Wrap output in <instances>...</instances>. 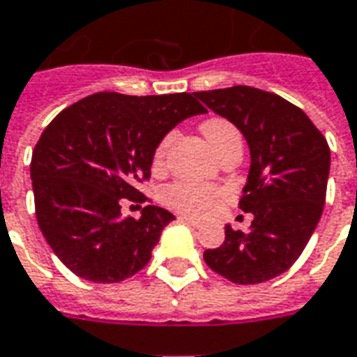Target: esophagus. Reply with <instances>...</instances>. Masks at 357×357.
Here are the masks:
<instances>
[{
  "instance_id": "34e87169",
  "label": "esophagus",
  "mask_w": 357,
  "mask_h": 357,
  "mask_svg": "<svg viewBox=\"0 0 357 357\" xmlns=\"http://www.w3.org/2000/svg\"><path fill=\"white\" fill-rule=\"evenodd\" d=\"M179 221L187 222V225H190V227H195V228L202 227V221H198V219H192V217H187V215H179Z\"/></svg>"
}]
</instances>
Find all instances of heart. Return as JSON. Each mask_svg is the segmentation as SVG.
<instances>
[{
    "mask_svg": "<svg viewBox=\"0 0 357 357\" xmlns=\"http://www.w3.org/2000/svg\"><path fill=\"white\" fill-rule=\"evenodd\" d=\"M200 129H202L204 138L208 140V144L217 155L221 153L228 144L241 142L239 130L230 121L222 118L208 119V121H204ZM174 140H176V132H167L155 146L153 170H157V172L165 170V167H167L168 153H170ZM222 195L225 192L221 189L211 187V185L195 183V181H174L162 189L160 200L165 206L178 211V213L198 217V215L208 213L209 209L221 200Z\"/></svg>",
    "mask_w": 357,
    "mask_h": 357,
    "instance_id": "heart-1",
    "label": "heart"
}]
</instances>
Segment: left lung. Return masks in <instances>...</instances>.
Listing matches in <instances>:
<instances>
[{
    "label": "left lung",
    "instance_id": "8db88e82",
    "mask_svg": "<svg viewBox=\"0 0 357 357\" xmlns=\"http://www.w3.org/2000/svg\"><path fill=\"white\" fill-rule=\"evenodd\" d=\"M232 121L251 149L239 208L251 230L225 227V241L204 252L215 273L236 284H258L284 273L317 228L326 202L330 146L309 116L279 95L251 86L195 91Z\"/></svg>",
    "mask_w": 357,
    "mask_h": 357
}]
</instances>
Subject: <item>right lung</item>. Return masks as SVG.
Returning a JSON list of instances; mask_svg holds the SVG:
<instances>
[{"instance_id":"1","label":"right lung","mask_w":357,"mask_h":357,"mask_svg":"<svg viewBox=\"0 0 357 357\" xmlns=\"http://www.w3.org/2000/svg\"><path fill=\"white\" fill-rule=\"evenodd\" d=\"M192 93H93L52 119L31 155L35 215L56 257L80 279L119 282L149 262L170 211L146 206L121 217V204L148 202L155 146L179 121L204 114Z\"/></svg>"}]
</instances>
